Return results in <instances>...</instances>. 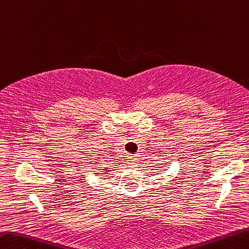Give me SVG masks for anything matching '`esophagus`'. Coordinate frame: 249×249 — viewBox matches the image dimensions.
<instances>
[{"label":"esophagus","mask_w":249,"mask_h":249,"mask_svg":"<svg viewBox=\"0 0 249 249\" xmlns=\"http://www.w3.org/2000/svg\"><path fill=\"white\" fill-rule=\"evenodd\" d=\"M129 160L128 163H129L130 165H135L136 163H137V159H136L135 157H129V160Z\"/></svg>","instance_id":"esophagus-1"}]
</instances>
